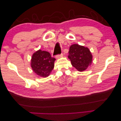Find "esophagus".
<instances>
[{
    "label": "esophagus",
    "mask_w": 121,
    "mask_h": 121,
    "mask_svg": "<svg viewBox=\"0 0 121 121\" xmlns=\"http://www.w3.org/2000/svg\"><path fill=\"white\" fill-rule=\"evenodd\" d=\"M63 56V53H61V54H60L56 55V58H60V57H62Z\"/></svg>",
    "instance_id": "obj_1"
}]
</instances>
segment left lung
Wrapping results in <instances>:
<instances>
[{
    "label": "left lung",
    "mask_w": 121,
    "mask_h": 121,
    "mask_svg": "<svg viewBox=\"0 0 121 121\" xmlns=\"http://www.w3.org/2000/svg\"><path fill=\"white\" fill-rule=\"evenodd\" d=\"M68 57L74 67L82 72L92 63V56L89 49L78 44H73L69 47Z\"/></svg>",
    "instance_id": "left-lung-1"
}]
</instances>
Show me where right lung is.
I'll use <instances>...</instances> for the list:
<instances>
[{"label":"right lung","instance_id":"right-lung-1","mask_svg":"<svg viewBox=\"0 0 121 121\" xmlns=\"http://www.w3.org/2000/svg\"><path fill=\"white\" fill-rule=\"evenodd\" d=\"M55 60L56 58L52 57L48 52L39 50L33 54L31 67L37 75L47 77L54 68Z\"/></svg>","mask_w":121,"mask_h":121}]
</instances>
